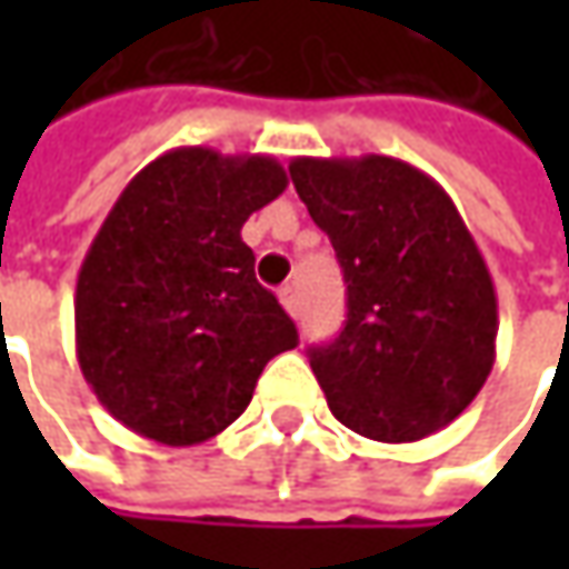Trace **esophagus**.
I'll return each mask as SVG.
<instances>
[{
  "instance_id": "esophagus-1",
  "label": "esophagus",
  "mask_w": 569,
  "mask_h": 569,
  "mask_svg": "<svg viewBox=\"0 0 569 569\" xmlns=\"http://www.w3.org/2000/svg\"><path fill=\"white\" fill-rule=\"evenodd\" d=\"M278 300H281V307H284V310H288L291 317H297V313H300V297H297V291L291 288V284L278 291Z\"/></svg>"
}]
</instances>
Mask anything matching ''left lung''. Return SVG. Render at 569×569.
<instances>
[{
    "instance_id": "1",
    "label": "left lung",
    "mask_w": 569,
    "mask_h": 569,
    "mask_svg": "<svg viewBox=\"0 0 569 569\" xmlns=\"http://www.w3.org/2000/svg\"><path fill=\"white\" fill-rule=\"evenodd\" d=\"M297 196L329 233L348 319L310 348L329 411L380 443L456 421L497 358V291L456 202L399 158H295Z\"/></svg>"
}]
</instances>
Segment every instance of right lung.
Listing matches in <instances>:
<instances>
[{"instance_id": "add662e5", "label": "right lung", "mask_w": 569, "mask_h": 569, "mask_svg": "<svg viewBox=\"0 0 569 569\" xmlns=\"http://www.w3.org/2000/svg\"><path fill=\"white\" fill-rule=\"evenodd\" d=\"M288 189L272 154L187 144L142 167L76 284L78 367L132 433L196 447L233 425L297 329L256 281L240 230Z\"/></svg>"}]
</instances>
